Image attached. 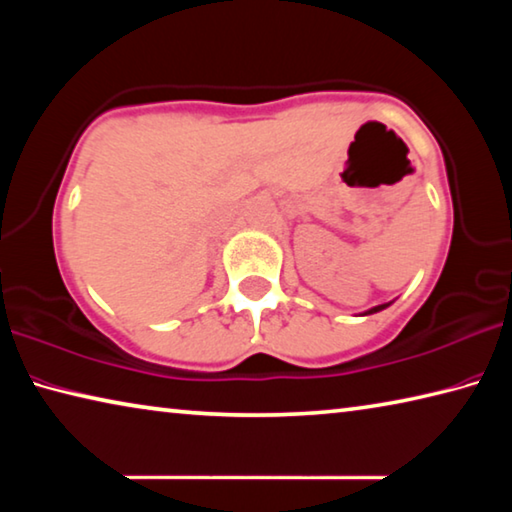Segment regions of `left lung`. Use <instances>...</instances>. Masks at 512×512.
<instances>
[{"mask_svg": "<svg viewBox=\"0 0 512 512\" xmlns=\"http://www.w3.org/2000/svg\"><path fill=\"white\" fill-rule=\"evenodd\" d=\"M388 305H377V307H372L370 311H368V314H375V311H381V309H386Z\"/></svg>", "mask_w": 512, "mask_h": 512, "instance_id": "obj_1", "label": "left lung"}]
</instances>
